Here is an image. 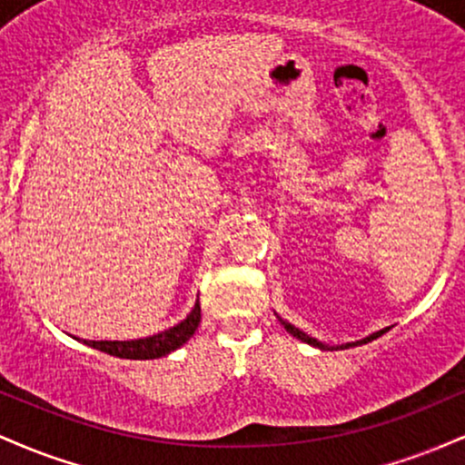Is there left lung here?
Returning <instances> with one entry per match:
<instances>
[{
	"instance_id": "8db88e82",
	"label": "left lung",
	"mask_w": 465,
	"mask_h": 465,
	"mask_svg": "<svg viewBox=\"0 0 465 465\" xmlns=\"http://www.w3.org/2000/svg\"><path fill=\"white\" fill-rule=\"evenodd\" d=\"M280 319V323L284 325L286 328V332L288 334H292V336H297V339L300 341H303V343H308V345H312V348H319V350H348V348H354V345H362V343H370V341H373V339H378V336L381 334H385L389 328H385V330H378V332H373V334H370V336H365V339H361V341H351V343H343V345H325V343H322V341H317V339H312L311 334H306V332H302L300 328H295V325L292 323H288V322H284V319L282 317H277Z\"/></svg>"
}]
</instances>
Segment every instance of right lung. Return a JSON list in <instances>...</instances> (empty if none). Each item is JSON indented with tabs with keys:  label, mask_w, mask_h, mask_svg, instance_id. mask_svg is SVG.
Wrapping results in <instances>:
<instances>
[{
	"label": "right lung",
	"mask_w": 465,
	"mask_h": 465,
	"mask_svg": "<svg viewBox=\"0 0 465 465\" xmlns=\"http://www.w3.org/2000/svg\"><path fill=\"white\" fill-rule=\"evenodd\" d=\"M201 323V303L196 300L194 308H192L188 317L183 322H179L173 328L163 330L153 336H143V339H131V341H89L83 339L84 345L89 348L106 351L111 356H120V359H131V361H148V359H162V356L170 354L185 341H190V336L196 332ZM80 341V339H78Z\"/></svg>",
	"instance_id": "right-lung-1"
}]
</instances>
